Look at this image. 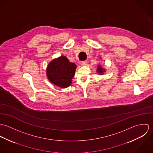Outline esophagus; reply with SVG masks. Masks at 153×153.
<instances>
[{"instance_id": "34e87169", "label": "esophagus", "mask_w": 153, "mask_h": 153, "mask_svg": "<svg viewBox=\"0 0 153 153\" xmlns=\"http://www.w3.org/2000/svg\"><path fill=\"white\" fill-rule=\"evenodd\" d=\"M81 65L82 66H86L87 65V61H82L81 62Z\"/></svg>"}]
</instances>
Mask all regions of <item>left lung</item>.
<instances>
[{
	"instance_id": "left-lung-1",
	"label": "left lung",
	"mask_w": 153,
	"mask_h": 153,
	"mask_svg": "<svg viewBox=\"0 0 153 153\" xmlns=\"http://www.w3.org/2000/svg\"><path fill=\"white\" fill-rule=\"evenodd\" d=\"M97 72L98 73H99L100 75H101V74H103V73L105 72V69H103V68L101 67V66L98 65V68H97Z\"/></svg>"
}]
</instances>
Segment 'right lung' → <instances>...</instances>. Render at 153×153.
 Masks as SVG:
<instances>
[{
  "instance_id": "add662e5",
  "label": "right lung",
  "mask_w": 153,
  "mask_h": 153,
  "mask_svg": "<svg viewBox=\"0 0 153 153\" xmlns=\"http://www.w3.org/2000/svg\"><path fill=\"white\" fill-rule=\"evenodd\" d=\"M76 66L69 61L65 56L53 59L48 65L46 75L49 81L54 85L66 88L71 85Z\"/></svg>"
}]
</instances>
